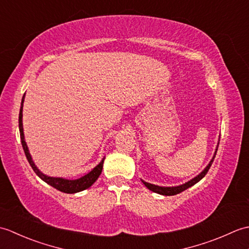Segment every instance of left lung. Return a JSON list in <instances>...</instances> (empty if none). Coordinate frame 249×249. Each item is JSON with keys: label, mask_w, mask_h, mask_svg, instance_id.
<instances>
[{"label": "left lung", "mask_w": 249, "mask_h": 249, "mask_svg": "<svg viewBox=\"0 0 249 249\" xmlns=\"http://www.w3.org/2000/svg\"><path fill=\"white\" fill-rule=\"evenodd\" d=\"M216 152H217V149H216ZM216 152H215V154H214V157L212 158V160H211L210 163L208 165V167H206L204 170L199 174V176L194 178L193 179H190V181L187 182V183H185L183 185H179V186H177V187H161V186H156V185H153V184H150V183H146L144 181H142V182H143V184L145 185V186L149 188L150 190H152V192L157 193V194H160V195H163V196H174V195H178L179 193L184 192V190H186L187 188L192 187L193 185H195L196 183H198L201 178H204L205 174L208 173V171L210 170V167L212 166V163L214 161V158L216 156Z\"/></svg>", "instance_id": "1"}]
</instances>
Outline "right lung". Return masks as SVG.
Listing matches in <instances>:
<instances>
[{
    "mask_svg": "<svg viewBox=\"0 0 249 249\" xmlns=\"http://www.w3.org/2000/svg\"><path fill=\"white\" fill-rule=\"evenodd\" d=\"M23 102H24V95L22 97V102H21V107H20V112H19V131H20V138H21V144H22L24 154L28 158V161L31 165L32 169H33L34 172L43 181H45L47 184L51 185L52 187H54L55 189L60 190L62 193H66V194H75L82 192V190L89 188V186H92V184L96 181L98 177L100 176L103 170V165H104V160L100 161L99 165L95 167L91 172H89L86 176L78 178V179H66V178H51V177H47L45 174L41 173L37 167L34 165L33 160H32V157L29 153L28 146H26V143L24 141V135H23V127H22V108H23Z\"/></svg>",
    "mask_w": 249,
    "mask_h": 249,
    "instance_id": "obj_1",
    "label": "right lung"
}]
</instances>
